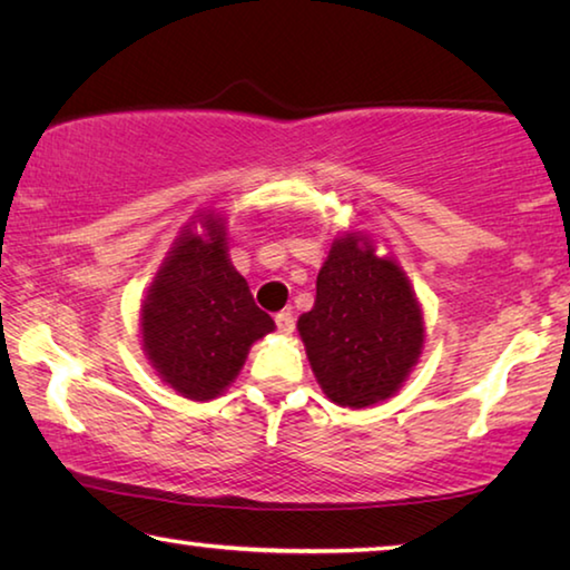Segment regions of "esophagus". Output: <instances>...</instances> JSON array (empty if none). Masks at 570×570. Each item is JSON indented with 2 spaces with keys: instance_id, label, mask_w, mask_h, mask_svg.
Returning a JSON list of instances; mask_svg holds the SVG:
<instances>
[{
  "instance_id": "esophagus-1",
  "label": "esophagus",
  "mask_w": 570,
  "mask_h": 570,
  "mask_svg": "<svg viewBox=\"0 0 570 570\" xmlns=\"http://www.w3.org/2000/svg\"><path fill=\"white\" fill-rule=\"evenodd\" d=\"M276 330H278V334H292L294 332V316H292V312H278L276 314Z\"/></svg>"
}]
</instances>
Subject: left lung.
I'll return each instance as SVG.
<instances>
[{
    "label": "left lung",
    "instance_id": "left-lung-1",
    "mask_svg": "<svg viewBox=\"0 0 570 570\" xmlns=\"http://www.w3.org/2000/svg\"><path fill=\"white\" fill-rule=\"evenodd\" d=\"M298 336L326 397L342 407L390 400L424 350V316L407 274L364 230L334 238Z\"/></svg>",
    "mask_w": 570,
    "mask_h": 570
}]
</instances>
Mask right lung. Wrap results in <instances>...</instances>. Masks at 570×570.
<instances>
[{"label":"right lung","mask_w":570,"mask_h":570,"mask_svg":"<svg viewBox=\"0 0 570 570\" xmlns=\"http://www.w3.org/2000/svg\"><path fill=\"white\" fill-rule=\"evenodd\" d=\"M274 330L230 264L226 218L200 210L140 304L142 352L153 370L180 397L208 402L238 377L250 344Z\"/></svg>","instance_id":"obj_1"}]
</instances>
